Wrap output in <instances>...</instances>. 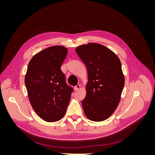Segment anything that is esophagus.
Returning <instances> with one entry per match:
<instances>
[{
  "label": "esophagus",
  "mask_w": 155,
  "mask_h": 155,
  "mask_svg": "<svg viewBox=\"0 0 155 155\" xmlns=\"http://www.w3.org/2000/svg\"><path fill=\"white\" fill-rule=\"evenodd\" d=\"M80 87H81L80 85H77L76 87H74V90L75 91H78V90H79V88H80Z\"/></svg>",
  "instance_id": "esophagus-1"
}]
</instances>
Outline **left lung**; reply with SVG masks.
<instances>
[{
  "instance_id": "obj_1",
  "label": "left lung",
  "mask_w": 155,
  "mask_h": 155,
  "mask_svg": "<svg viewBox=\"0 0 155 155\" xmlns=\"http://www.w3.org/2000/svg\"><path fill=\"white\" fill-rule=\"evenodd\" d=\"M76 51L87 69V94L82 101L85 114L94 121L105 120L118 106L124 87L120 60L112 50L95 43L79 46Z\"/></svg>"
}]
</instances>
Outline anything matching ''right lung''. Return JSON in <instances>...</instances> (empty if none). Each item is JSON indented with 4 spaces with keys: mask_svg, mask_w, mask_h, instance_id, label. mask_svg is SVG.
Wrapping results in <instances>:
<instances>
[{
    "mask_svg": "<svg viewBox=\"0 0 155 155\" xmlns=\"http://www.w3.org/2000/svg\"><path fill=\"white\" fill-rule=\"evenodd\" d=\"M67 54L64 46H50L34 55L28 65L25 82L30 102L36 114L48 122L64 116L73 91L61 70Z\"/></svg>",
    "mask_w": 155,
    "mask_h": 155,
    "instance_id": "right-lung-1",
    "label": "right lung"
}]
</instances>
